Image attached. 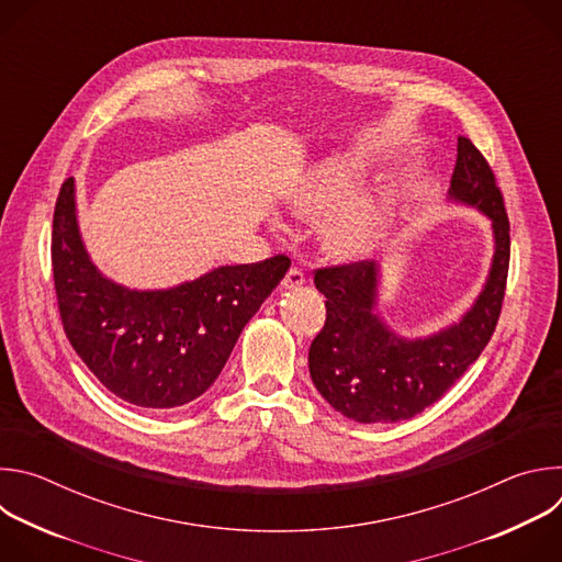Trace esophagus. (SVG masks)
Wrapping results in <instances>:
<instances>
[{"instance_id":"obj_1","label":"esophagus","mask_w":562,"mask_h":562,"mask_svg":"<svg viewBox=\"0 0 562 562\" xmlns=\"http://www.w3.org/2000/svg\"><path fill=\"white\" fill-rule=\"evenodd\" d=\"M304 284V273L300 271V269H289V273L284 276V280H282V289L284 291H293V289H300Z\"/></svg>"}]
</instances>
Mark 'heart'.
Here are the masks:
<instances>
[{"label": "heart", "instance_id": "b5f03b06", "mask_svg": "<svg viewBox=\"0 0 562 562\" xmlns=\"http://www.w3.org/2000/svg\"><path fill=\"white\" fill-rule=\"evenodd\" d=\"M360 184V162L336 155L317 165L289 195V209L297 217L319 222L335 213L323 226V245L334 258L345 262L373 256L391 226V209L384 200H350Z\"/></svg>", "mask_w": 562, "mask_h": 562}]
</instances>
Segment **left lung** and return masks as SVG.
Listing matches in <instances>:
<instances>
[{
	"mask_svg": "<svg viewBox=\"0 0 562 562\" xmlns=\"http://www.w3.org/2000/svg\"><path fill=\"white\" fill-rule=\"evenodd\" d=\"M447 200L483 213L494 235L485 284L458 323L407 338L378 311V262L315 271L327 323L311 342L308 371L315 389L349 420L371 425L418 416L477 360L496 329L509 269V220L490 165L467 137H458Z\"/></svg>",
	"mask_w": 562,
	"mask_h": 562,
	"instance_id": "obj_1",
	"label": "left lung"
}]
</instances>
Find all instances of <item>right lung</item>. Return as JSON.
Wrapping results in <instances>:
<instances>
[{
  "label": "right lung",
  "instance_id": "add662e5",
  "mask_svg": "<svg viewBox=\"0 0 562 562\" xmlns=\"http://www.w3.org/2000/svg\"><path fill=\"white\" fill-rule=\"evenodd\" d=\"M53 278L64 331L91 373L124 403L176 409L224 369L239 334L286 276L284 256L215 267L169 289H131L91 260L77 222L75 178L53 215Z\"/></svg>",
  "mask_w": 562,
  "mask_h": 562
}]
</instances>
